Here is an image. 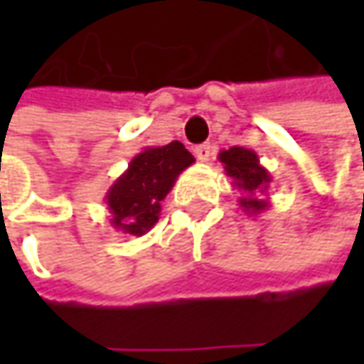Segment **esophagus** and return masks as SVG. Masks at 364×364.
Wrapping results in <instances>:
<instances>
[{
    "mask_svg": "<svg viewBox=\"0 0 364 364\" xmlns=\"http://www.w3.org/2000/svg\"><path fill=\"white\" fill-rule=\"evenodd\" d=\"M213 151H215V147L210 146V144H203V146L194 147V156H196V160L200 161L210 160L213 158Z\"/></svg>",
    "mask_w": 364,
    "mask_h": 364,
    "instance_id": "obj_1",
    "label": "esophagus"
}]
</instances>
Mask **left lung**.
Wrapping results in <instances>:
<instances>
[{"mask_svg":"<svg viewBox=\"0 0 364 364\" xmlns=\"http://www.w3.org/2000/svg\"><path fill=\"white\" fill-rule=\"evenodd\" d=\"M218 161L225 166V174L232 180V188L241 192L239 206L247 215H259L269 208V200L265 196L272 176L259 164V156L253 149L232 146L218 154Z\"/></svg>","mask_w":364,"mask_h":364,"instance_id":"obj_1","label":"left lung"}]
</instances>
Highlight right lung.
<instances>
[{
  "mask_svg": "<svg viewBox=\"0 0 364 364\" xmlns=\"http://www.w3.org/2000/svg\"><path fill=\"white\" fill-rule=\"evenodd\" d=\"M192 164L194 156L180 141L144 147L107 190L111 227L133 237L151 231L160 218L161 200Z\"/></svg>",
  "mask_w": 364,
  "mask_h": 364,
  "instance_id": "obj_1",
  "label": "right lung"
}]
</instances>
